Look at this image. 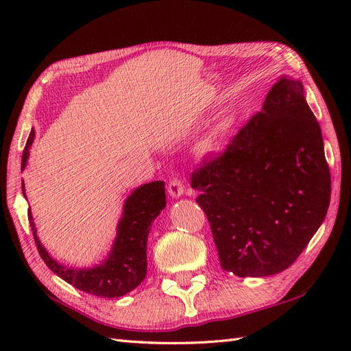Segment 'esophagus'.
Wrapping results in <instances>:
<instances>
[{"label": "esophagus", "mask_w": 351, "mask_h": 351, "mask_svg": "<svg viewBox=\"0 0 351 351\" xmlns=\"http://www.w3.org/2000/svg\"><path fill=\"white\" fill-rule=\"evenodd\" d=\"M167 191H169V196H170L171 199L181 197V196H184V184H182L180 180L170 181Z\"/></svg>", "instance_id": "34e87169"}]
</instances>
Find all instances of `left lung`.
I'll list each match as a JSON object with an SVG mask.
<instances>
[{
	"mask_svg": "<svg viewBox=\"0 0 351 351\" xmlns=\"http://www.w3.org/2000/svg\"><path fill=\"white\" fill-rule=\"evenodd\" d=\"M223 270L240 278L280 273L322 226L330 171L322 128L300 80L280 75L263 110L217 158L191 175Z\"/></svg>",
	"mask_w": 351,
	"mask_h": 351,
	"instance_id": "left-lung-1",
	"label": "left lung"
}]
</instances>
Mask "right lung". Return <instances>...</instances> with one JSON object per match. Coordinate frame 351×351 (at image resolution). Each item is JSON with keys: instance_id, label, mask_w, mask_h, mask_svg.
I'll list each match as a JSON object with an SVG mask.
<instances>
[{"instance_id": "add662e5", "label": "right lung", "mask_w": 351, "mask_h": 351, "mask_svg": "<svg viewBox=\"0 0 351 351\" xmlns=\"http://www.w3.org/2000/svg\"><path fill=\"white\" fill-rule=\"evenodd\" d=\"M33 140L34 130L29 132L22 154V170L27 167ZM22 195L25 196L24 181H22ZM164 206H166V190L162 181L147 182L134 189L123 202L122 217L117 223L116 238L108 255L99 264L87 268L63 265L52 258L37 237L32 210H28V220L37 250L52 273L84 293L114 299L128 294L146 278L147 235L152 221L158 217Z\"/></svg>"}]
</instances>
